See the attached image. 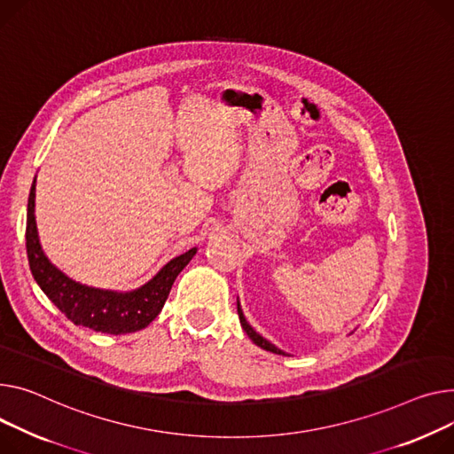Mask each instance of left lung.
<instances>
[{
  "label": "left lung",
  "mask_w": 454,
  "mask_h": 454,
  "mask_svg": "<svg viewBox=\"0 0 454 454\" xmlns=\"http://www.w3.org/2000/svg\"><path fill=\"white\" fill-rule=\"evenodd\" d=\"M237 312H239V319H240V325H243V328H245V332L248 334V338L257 345V347H261V348H264V350H268V352H274V354H283V356H290V354H286L285 350H281V348H278L276 345H271L268 340H264L261 334H257V332L252 328V325L247 321V317H245V314H243V309H240V303H239V299H237Z\"/></svg>",
  "instance_id": "left-lung-1"
}]
</instances>
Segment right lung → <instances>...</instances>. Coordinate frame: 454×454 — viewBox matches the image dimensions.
I'll return each mask as SVG.
<instances>
[{
    "label": "right lung",
    "instance_id": "add662e5",
    "mask_svg": "<svg viewBox=\"0 0 454 454\" xmlns=\"http://www.w3.org/2000/svg\"><path fill=\"white\" fill-rule=\"evenodd\" d=\"M35 199L36 178L33 180L28 193L25 228L27 257L33 278L67 319H71L74 325L102 332V334L120 336L145 328L160 314L176 276L197 254V248H192L183 255L173 257L157 271V276L151 278L140 288L129 292L82 285L66 276L62 270H58L45 255L36 228Z\"/></svg>",
    "mask_w": 454,
    "mask_h": 454
}]
</instances>
